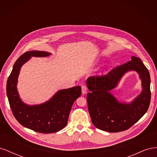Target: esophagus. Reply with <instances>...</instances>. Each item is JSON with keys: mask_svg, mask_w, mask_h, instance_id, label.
<instances>
[{"mask_svg": "<svg viewBox=\"0 0 157 157\" xmlns=\"http://www.w3.org/2000/svg\"><path fill=\"white\" fill-rule=\"evenodd\" d=\"M81 88H82V94H85L87 92V88L86 86H82Z\"/></svg>", "mask_w": 157, "mask_h": 157, "instance_id": "esophagus-1", "label": "esophagus"}]
</instances>
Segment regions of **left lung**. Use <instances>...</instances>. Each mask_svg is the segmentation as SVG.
Wrapping results in <instances>:
<instances>
[{
    "label": "left lung",
    "instance_id": "1",
    "mask_svg": "<svg viewBox=\"0 0 157 157\" xmlns=\"http://www.w3.org/2000/svg\"><path fill=\"white\" fill-rule=\"evenodd\" d=\"M128 62L112 69L101 77H90L86 86L90 92L86 100L93 124L109 132L126 130L148 110L151 101V78L148 69L140 58L132 56ZM136 71L142 80V90L130 103L121 102L110 92L119 83L125 73Z\"/></svg>",
    "mask_w": 157,
    "mask_h": 157
}]
</instances>
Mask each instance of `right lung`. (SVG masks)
Instances as JSON below:
<instances>
[{"mask_svg":"<svg viewBox=\"0 0 157 157\" xmlns=\"http://www.w3.org/2000/svg\"><path fill=\"white\" fill-rule=\"evenodd\" d=\"M48 52L29 51L21 55L14 63L6 84V94L12 111L22 126L44 134L57 132L67 124L74 101L81 95V87L74 86L59 90L48 101L37 105H28L19 95L17 84L21 68L31 57H47Z\"/></svg>","mask_w":157,"mask_h":157,"instance_id":"right-lung-1","label":"right lung"}]
</instances>
